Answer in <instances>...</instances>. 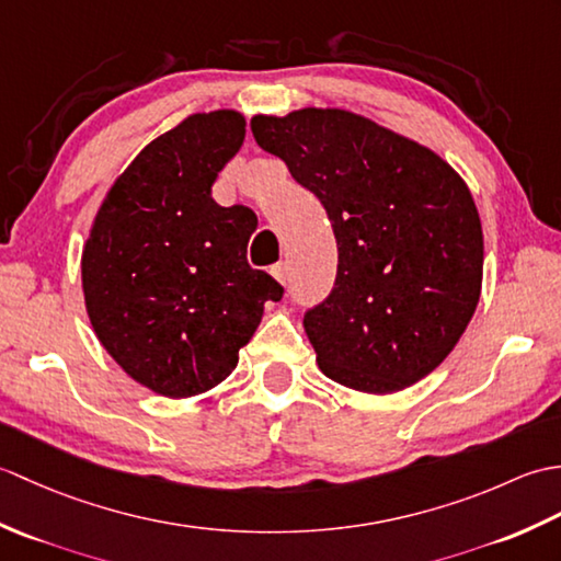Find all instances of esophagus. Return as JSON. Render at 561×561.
<instances>
[{
	"label": "esophagus",
	"instance_id": "obj_1",
	"mask_svg": "<svg viewBox=\"0 0 561 561\" xmlns=\"http://www.w3.org/2000/svg\"><path fill=\"white\" fill-rule=\"evenodd\" d=\"M270 272H272V277L277 279L279 284H287V282H289V267H287V262H277V265H274Z\"/></svg>",
	"mask_w": 561,
	"mask_h": 561
}]
</instances>
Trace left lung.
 <instances>
[{
  "label": "left lung",
  "instance_id": "left-lung-1",
  "mask_svg": "<svg viewBox=\"0 0 561 561\" xmlns=\"http://www.w3.org/2000/svg\"><path fill=\"white\" fill-rule=\"evenodd\" d=\"M250 129L335 231V287L304 316L320 371L374 396L432 374L482 289V224L462 178L432 149L350 111L255 115Z\"/></svg>",
  "mask_w": 561,
  "mask_h": 561
}]
</instances>
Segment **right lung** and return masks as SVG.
<instances>
[{
	"instance_id": "1",
	"label": "right lung",
	"mask_w": 561,
	"mask_h": 561,
	"mask_svg": "<svg viewBox=\"0 0 561 561\" xmlns=\"http://www.w3.org/2000/svg\"><path fill=\"white\" fill-rule=\"evenodd\" d=\"M245 117L197 113L141 149L117 178L81 255L96 337L137 383L165 398L219 386L282 284L248 265L255 211L211 199Z\"/></svg>"
}]
</instances>
